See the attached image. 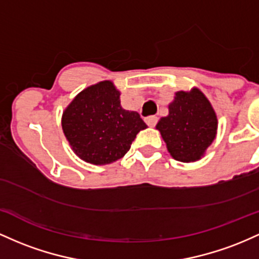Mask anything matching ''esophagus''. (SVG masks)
Segmentation results:
<instances>
[{
  "instance_id": "1",
  "label": "esophagus",
  "mask_w": 259,
  "mask_h": 259,
  "mask_svg": "<svg viewBox=\"0 0 259 259\" xmlns=\"http://www.w3.org/2000/svg\"><path fill=\"white\" fill-rule=\"evenodd\" d=\"M156 122H158V117L156 116H148V117H145V123L149 127L155 126Z\"/></svg>"
}]
</instances>
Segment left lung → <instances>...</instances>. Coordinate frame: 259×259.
<instances>
[{"mask_svg":"<svg viewBox=\"0 0 259 259\" xmlns=\"http://www.w3.org/2000/svg\"><path fill=\"white\" fill-rule=\"evenodd\" d=\"M177 161L202 159L217 137L218 117L208 98L198 88L180 91L168 104V115L155 127Z\"/></svg>","mask_w":259,"mask_h":259,"instance_id":"1","label":"left lung"}]
</instances>
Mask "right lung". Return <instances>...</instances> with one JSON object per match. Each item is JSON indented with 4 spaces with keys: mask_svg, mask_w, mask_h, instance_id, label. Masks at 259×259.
<instances>
[{
    "mask_svg": "<svg viewBox=\"0 0 259 259\" xmlns=\"http://www.w3.org/2000/svg\"><path fill=\"white\" fill-rule=\"evenodd\" d=\"M121 93L103 80L75 95L62 114L65 137L75 155L94 165L111 164L130 150L147 124L136 111L121 106Z\"/></svg>",
    "mask_w": 259,
    "mask_h": 259,
    "instance_id": "1",
    "label": "right lung"
}]
</instances>
